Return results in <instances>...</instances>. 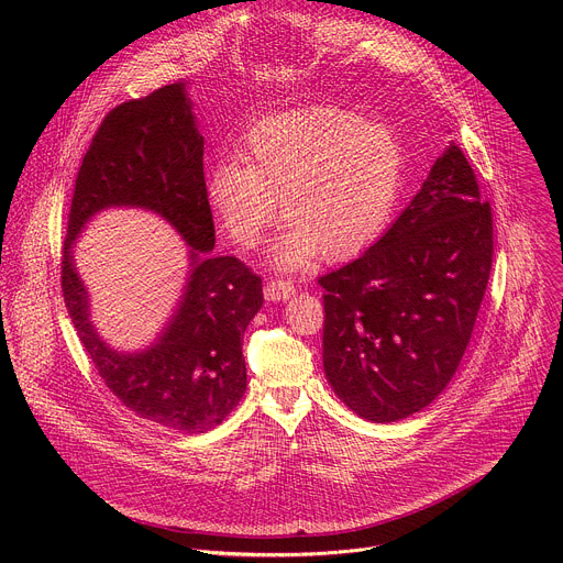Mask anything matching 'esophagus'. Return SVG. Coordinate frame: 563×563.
<instances>
[{
	"instance_id": "obj_1",
	"label": "esophagus",
	"mask_w": 563,
	"mask_h": 563,
	"mask_svg": "<svg viewBox=\"0 0 563 563\" xmlns=\"http://www.w3.org/2000/svg\"><path fill=\"white\" fill-rule=\"evenodd\" d=\"M294 285L287 283V280H269L265 285V298L272 300V302H280V300H287L294 296Z\"/></svg>"
}]
</instances>
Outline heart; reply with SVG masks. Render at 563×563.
Masks as SVG:
<instances>
[{
  "label": "heart",
  "instance_id": "heart-1",
  "mask_svg": "<svg viewBox=\"0 0 563 563\" xmlns=\"http://www.w3.org/2000/svg\"><path fill=\"white\" fill-rule=\"evenodd\" d=\"M243 159L224 157L207 178V202L240 250L269 247L280 272L309 267L318 254L347 261L385 229L404 185L406 151L383 124L332 109H298L258 120Z\"/></svg>",
  "mask_w": 563,
  "mask_h": 563
}]
</instances>
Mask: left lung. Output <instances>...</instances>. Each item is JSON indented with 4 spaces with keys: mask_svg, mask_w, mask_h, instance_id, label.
<instances>
[{
    "mask_svg": "<svg viewBox=\"0 0 563 563\" xmlns=\"http://www.w3.org/2000/svg\"><path fill=\"white\" fill-rule=\"evenodd\" d=\"M490 267V205L450 142L376 243L318 278L323 367L343 404L372 423L430 406L459 369Z\"/></svg>",
    "mask_w": 563,
    "mask_h": 563,
    "instance_id": "obj_1",
    "label": "left lung"
}]
</instances>
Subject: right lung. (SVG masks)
Instances as JSON below:
<instances>
[{"label": "right lung", "instance_id": "right-lung-1", "mask_svg": "<svg viewBox=\"0 0 563 563\" xmlns=\"http://www.w3.org/2000/svg\"><path fill=\"white\" fill-rule=\"evenodd\" d=\"M205 137L185 82L115 107L77 172L62 258L68 316L107 387L155 426L200 434L247 389L243 334L263 307V280L233 256H213L216 229L202 172ZM144 208L169 221L190 250L184 296L144 351L111 349L90 320V297L71 245L107 208Z\"/></svg>", "mask_w": 563, "mask_h": 563}]
</instances>
